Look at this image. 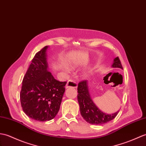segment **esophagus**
<instances>
[{"instance_id": "1", "label": "esophagus", "mask_w": 146, "mask_h": 146, "mask_svg": "<svg viewBox=\"0 0 146 146\" xmlns=\"http://www.w3.org/2000/svg\"><path fill=\"white\" fill-rule=\"evenodd\" d=\"M78 86V84L76 82V81H74L73 80H69L68 81L65 88H76Z\"/></svg>"}]
</instances>
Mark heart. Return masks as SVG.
I'll list each match as a JSON object with an SVG mask.
<instances>
[{
    "label": "heart",
    "mask_w": 146,
    "mask_h": 146,
    "mask_svg": "<svg viewBox=\"0 0 146 146\" xmlns=\"http://www.w3.org/2000/svg\"><path fill=\"white\" fill-rule=\"evenodd\" d=\"M81 63H82V62H80V61H79V62H78V61H75V62L72 63V65H71V68H72V69H74L77 66H78V65H80ZM65 68L66 70H67L66 68H65Z\"/></svg>",
    "instance_id": "b5f03b06"
}]
</instances>
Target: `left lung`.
Listing matches in <instances>:
<instances>
[{"mask_svg":"<svg viewBox=\"0 0 146 146\" xmlns=\"http://www.w3.org/2000/svg\"><path fill=\"white\" fill-rule=\"evenodd\" d=\"M113 68L123 69L119 57L115 58L112 65ZM88 81H80L78 85V101L81 116L88 123L92 124H103L114 119L119 111L109 114L99 110L91 100L88 90Z\"/></svg>","mask_w":146,"mask_h":146,"instance_id":"left-lung-1","label":"left lung"}]
</instances>
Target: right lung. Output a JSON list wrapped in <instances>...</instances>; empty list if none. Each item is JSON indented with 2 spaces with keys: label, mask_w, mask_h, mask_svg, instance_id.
I'll use <instances>...</instances> for the list:
<instances>
[{
  "label": "right lung",
  "mask_w": 146,
  "mask_h": 146,
  "mask_svg": "<svg viewBox=\"0 0 146 146\" xmlns=\"http://www.w3.org/2000/svg\"><path fill=\"white\" fill-rule=\"evenodd\" d=\"M46 46L32 59L22 81L20 100L23 112L38 121L53 119L58 112L66 81L54 78L48 71Z\"/></svg>",
  "instance_id": "obj_1"
}]
</instances>
